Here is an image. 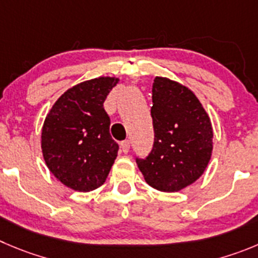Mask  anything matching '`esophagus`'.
Masks as SVG:
<instances>
[{"instance_id":"1","label":"esophagus","mask_w":258,"mask_h":258,"mask_svg":"<svg viewBox=\"0 0 258 258\" xmlns=\"http://www.w3.org/2000/svg\"><path fill=\"white\" fill-rule=\"evenodd\" d=\"M121 151L122 153H124V154H127L130 151V146H131V144H130V141L128 140H124V141H122L121 143Z\"/></svg>"}]
</instances>
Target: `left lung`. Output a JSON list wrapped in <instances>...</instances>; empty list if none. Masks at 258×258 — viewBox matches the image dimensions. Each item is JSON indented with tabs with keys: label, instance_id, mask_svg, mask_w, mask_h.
Listing matches in <instances>:
<instances>
[{
	"label": "left lung",
	"instance_id": "1",
	"mask_svg": "<svg viewBox=\"0 0 258 258\" xmlns=\"http://www.w3.org/2000/svg\"><path fill=\"white\" fill-rule=\"evenodd\" d=\"M151 117L153 150L136 163L153 188L178 192L196 182L210 162V117L188 88L160 76L154 79Z\"/></svg>",
	"mask_w": 258,
	"mask_h": 258
}]
</instances>
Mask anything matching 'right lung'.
I'll return each instance as SVG.
<instances>
[{
	"label": "right lung",
	"instance_id": "obj_1",
	"mask_svg": "<svg viewBox=\"0 0 258 258\" xmlns=\"http://www.w3.org/2000/svg\"><path fill=\"white\" fill-rule=\"evenodd\" d=\"M119 79L102 76L72 86L45 117L42 151L48 169L74 191L102 186L117 158L103 103Z\"/></svg>",
	"mask_w": 258,
	"mask_h": 258
}]
</instances>
